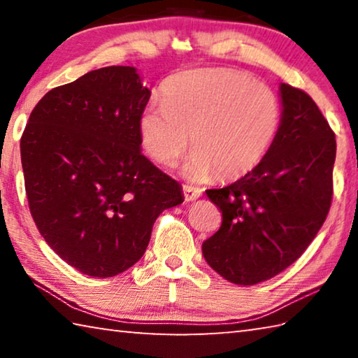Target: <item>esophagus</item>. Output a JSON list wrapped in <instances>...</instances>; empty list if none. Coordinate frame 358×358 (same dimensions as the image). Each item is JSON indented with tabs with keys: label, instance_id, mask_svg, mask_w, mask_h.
Returning <instances> with one entry per match:
<instances>
[{
	"label": "esophagus",
	"instance_id": "esophagus-1",
	"mask_svg": "<svg viewBox=\"0 0 358 358\" xmlns=\"http://www.w3.org/2000/svg\"><path fill=\"white\" fill-rule=\"evenodd\" d=\"M183 194H185V201L186 202H192L196 201L202 196V189H199L196 186H191V185H185L183 186Z\"/></svg>",
	"mask_w": 358,
	"mask_h": 358
}]
</instances>
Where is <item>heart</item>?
<instances>
[{"mask_svg": "<svg viewBox=\"0 0 358 358\" xmlns=\"http://www.w3.org/2000/svg\"><path fill=\"white\" fill-rule=\"evenodd\" d=\"M281 126L278 96L251 76L205 68L175 76L141 115L145 148L173 166L189 145L191 177L234 180L252 172L268 155ZM192 137H189V134Z\"/></svg>", "mask_w": 358, "mask_h": 358, "instance_id": "obj_1", "label": "heart"}]
</instances>
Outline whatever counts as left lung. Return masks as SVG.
Segmentation results:
<instances>
[{"label":"left lung","instance_id":"left-lung-1","mask_svg":"<svg viewBox=\"0 0 358 358\" xmlns=\"http://www.w3.org/2000/svg\"><path fill=\"white\" fill-rule=\"evenodd\" d=\"M280 92L281 126L265 159L235 183L207 191L222 222L203 241V257L238 286L271 280L292 265L331 205L335 132L310 94L287 83Z\"/></svg>","mask_w":358,"mask_h":358}]
</instances>
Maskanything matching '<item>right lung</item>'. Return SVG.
<instances>
[{
	"mask_svg": "<svg viewBox=\"0 0 358 358\" xmlns=\"http://www.w3.org/2000/svg\"><path fill=\"white\" fill-rule=\"evenodd\" d=\"M151 92L136 68L108 66L48 92L20 138L38 230L64 262L94 278L143 256L156 217L185 201L178 181L141 151Z\"/></svg>",
	"mask_w": 358,
	"mask_h": 358,
	"instance_id": "add662e5",
	"label": "right lung"
}]
</instances>
